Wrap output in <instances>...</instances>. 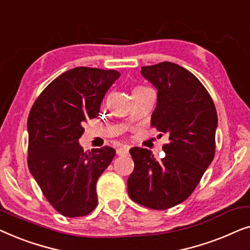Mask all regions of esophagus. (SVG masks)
I'll return each instance as SVG.
<instances>
[{
	"mask_svg": "<svg viewBox=\"0 0 250 250\" xmlns=\"http://www.w3.org/2000/svg\"><path fill=\"white\" fill-rule=\"evenodd\" d=\"M116 151H117V155H119V156L127 155L128 151H129V146H118Z\"/></svg>",
	"mask_w": 250,
	"mask_h": 250,
	"instance_id": "obj_1",
	"label": "esophagus"
}]
</instances>
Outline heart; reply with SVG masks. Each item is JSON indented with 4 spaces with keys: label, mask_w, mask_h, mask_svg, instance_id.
<instances>
[{
    "label": "heart",
    "mask_w": 250,
    "mask_h": 250,
    "mask_svg": "<svg viewBox=\"0 0 250 250\" xmlns=\"http://www.w3.org/2000/svg\"><path fill=\"white\" fill-rule=\"evenodd\" d=\"M145 88H148V87H145V86H135L134 90H133V92H134V91H139V90H145Z\"/></svg>",
    "instance_id": "b5f03b06"
}]
</instances>
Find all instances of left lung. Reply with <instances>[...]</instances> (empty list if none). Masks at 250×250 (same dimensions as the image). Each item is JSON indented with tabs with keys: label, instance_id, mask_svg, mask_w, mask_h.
Returning a JSON list of instances; mask_svg holds the SVG:
<instances>
[{
	"label": "left lung",
	"instance_id": "1",
	"mask_svg": "<svg viewBox=\"0 0 250 250\" xmlns=\"http://www.w3.org/2000/svg\"><path fill=\"white\" fill-rule=\"evenodd\" d=\"M141 74L158 90L151 126L168 135V143L162 159L148 149L129 150L134 169L127 190L136 204L163 210L189 198L213 162L217 114L208 91L186 68L164 61L142 67Z\"/></svg>",
	"mask_w": 250,
	"mask_h": 250
}]
</instances>
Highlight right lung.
I'll list each match as a JSON object with an SVG mask.
<instances>
[{
  "label": "right lung",
  "mask_w": 250,
  "mask_h": 250,
  "mask_svg": "<svg viewBox=\"0 0 250 250\" xmlns=\"http://www.w3.org/2000/svg\"><path fill=\"white\" fill-rule=\"evenodd\" d=\"M119 76L114 69L73 68L51 82L30 109L29 172L63 216H85L98 205L97 181L116 151L107 146L85 152L78 140L84 123L98 117L104 97Z\"/></svg>",
  "instance_id": "right-lung-1"
}]
</instances>
